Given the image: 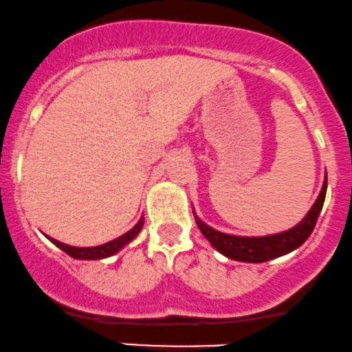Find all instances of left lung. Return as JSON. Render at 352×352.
Segmentation results:
<instances>
[{"label": "left lung", "instance_id": "left-lung-1", "mask_svg": "<svg viewBox=\"0 0 352 352\" xmlns=\"http://www.w3.org/2000/svg\"><path fill=\"white\" fill-rule=\"evenodd\" d=\"M326 188H328V176L324 177L323 188H321L316 202L300 224L292 227L290 230L274 235H265V237H241V235L219 232V230L204 224L196 216V212H194V219H196V224L199 227L202 235L210 242V245L221 252L222 255H226L227 258L249 263L268 262V260L282 257V255L290 254L292 250L298 249L301 243H305V241L311 235L316 226L318 216H320L321 209H323Z\"/></svg>", "mask_w": 352, "mask_h": 352}]
</instances>
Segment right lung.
<instances>
[{
	"label": "right lung",
	"instance_id": "1",
	"mask_svg": "<svg viewBox=\"0 0 352 352\" xmlns=\"http://www.w3.org/2000/svg\"><path fill=\"white\" fill-rule=\"evenodd\" d=\"M143 222H144V219L142 217L138 221V224H136L131 230H128L126 234L120 235L118 239H113V241L103 243V245H97V247H72V245H67V243H62L59 241H56V239H51V237H47V239L54 243V245L59 247L60 250H64L65 254L70 255V257L78 258V260H100V258L110 257V255L117 254V252L122 250L126 243H130L131 241H133L136 235L140 234V230L143 229Z\"/></svg>",
	"mask_w": 352,
	"mask_h": 352
}]
</instances>
